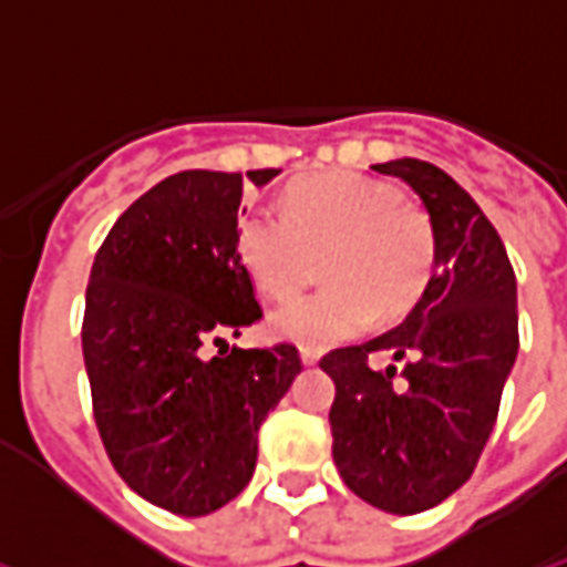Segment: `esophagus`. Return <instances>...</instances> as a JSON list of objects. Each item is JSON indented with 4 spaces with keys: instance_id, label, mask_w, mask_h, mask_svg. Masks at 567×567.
Masks as SVG:
<instances>
[{
    "instance_id": "34e87169",
    "label": "esophagus",
    "mask_w": 567,
    "mask_h": 567,
    "mask_svg": "<svg viewBox=\"0 0 567 567\" xmlns=\"http://www.w3.org/2000/svg\"><path fill=\"white\" fill-rule=\"evenodd\" d=\"M300 362H303V365H316V362H319V352L310 350V347H303V350H300Z\"/></svg>"
}]
</instances>
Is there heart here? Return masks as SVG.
<instances>
[{"instance_id": "obj_1", "label": "heart", "mask_w": 567, "mask_h": 567, "mask_svg": "<svg viewBox=\"0 0 567 567\" xmlns=\"http://www.w3.org/2000/svg\"><path fill=\"white\" fill-rule=\"evenodd\" d=\"M236 255L270 300L297 295L322 257V291L270 316L276 338L319 350L362 334L378 312L395 319L421 300L435 270V233L426 212L399 199L393 184L334 172L295 184L282 215H245Z\"/></svg>"}]
</instances>
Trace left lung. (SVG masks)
<instances>
[{
    "instance_id": "obj_1",
    "label": "left lung",
    "mask_w": 567,
    "mask_h": 567,
    "mask_svg": "<svg viewBox=\"0 0 567 567\" xmlns=\"http://www.w3.org/2000/svg\"><path fill=\"white\" fill-rule=\"evenodd\" d=\"M374 172L405 181L435 233V270L405 322L324 355L331 435L347 488L393 516L433 509L476 470L518 355L516 272L473 196L430 162ZM386 351L398 367L374 369Z\"/></svg>"
}]
</instances>
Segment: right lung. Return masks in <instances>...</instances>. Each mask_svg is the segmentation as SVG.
I'll use <instances>...</instances> for the list:
<instances>
[{"mask_svg": "<svg viewBox=\"0 0 567 567\" xmlns=\"http://www.w3.org/2000/svg\"><path fill=\"white\" fill-rule=\"evenodd\" d=\"M276 174L165 177L91 267L82 355L94 421L125 485L174 516H208L243 494L257 430L300 374L291 343H227L264 316L236 255L243 189Z\"/></svg>", "mask_w": 567, "mask_h": 567, "instance_id": "obj_1", "label": "right lung"}]
</instances>
